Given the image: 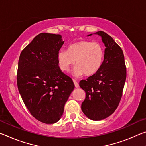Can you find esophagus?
<instances>
[{"label":"esophagus","mask_w":146,"mask_h":146,"mask_svg":"<svg viewBox=\"0 0 146 146\" xmlns=\"http://www.w3.org/2000/svg\"><path fill=\"white\" fill-rule=\"evenodd\" d=\"M73 80V82H74V84H75V88H78L79 84H78V83L76 82V80Z\"/></svg>","instance_id":"1"}]
</instances>
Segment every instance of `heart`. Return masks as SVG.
Returning <instances> with one entry per match:
<instances>
[{
	"label": "heart",
	"instance_id": "heart-1",
	"mask_svg": "<svg viewBox=\"0 0 146 146\" xmlns=\"http://www.w3.org/2000/svg\"><path fill=\"white\" fill-rule=\"evenodd\" d=\"M104 58V50L98 42L80 40L71 44L68 50H60L57 53L58 67L67 72L76 63L73 75L91 76L100 70Z\"/></svg>",
	"mask_w": 146,
	"mask_h": 146
}]
</instances>
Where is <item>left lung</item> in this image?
<instances>
[{
  "label": "left lung",
  "mask_w": 146,
  "mask_h": 146,
  "mask_svg": "<svg viewBox=\"0 0 146 146\" xmlns=\"http://www.w3.org/2000/svg\"><path fill=\"white\" fill-rule=\"evenodd\" d=\"M95 34L102 37L106 47L103 64L98 72L80 80L79 86L86 92L81 105L82 112L91 120H101L112 115L119 104L126 67L122 49L111 36L102 31Z\"/></svg>",
  "instance_id": "8db88e82"
}]
</instances>
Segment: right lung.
<instances>
[{
	"label": "right lung",
	"instance_id": "right-lung-1",
	"mask_svg": "<svg viewBox=\"0 0 146 146\" xmlns=\"http://www.w3.org/2000/svg\"><path fill=\"white\" fill-rule=\"evenodd\" d=\"M60 35L41 33L20 55L17 81L24 104L33 117L56 123L75 88L72 79L58 67L57 53L64 41Z\"/></svg>",
	"mask_w": 146,
	"mask_h": 146
}]
</instances>
